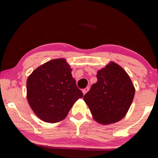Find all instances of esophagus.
<instances>
[{"label": "esophagus", "instance_id": "1", "mask_svg": "<svg viewBox=\"0 0 158 158\" xmlns=\"http://www.w3.org/2000/svg\"><path fill=\"white\" fill-rule=\"evenodd\" d=\"M88 90H89V88H88H88H85V89H83V90H82V93H83V94H84V95H85V94L88 93Z\"/></svg>", "mask_w": 158, "mask_h": 158}]
</instances>
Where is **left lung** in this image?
<instances>
[{
    "label": "left lung",
    "instance_id": "8db88e82",
    "mask_svg": "<svg viewBox=\"0 0 158 158\" xmlns=\"http://www.w3.org/2000/svg\"><path fill=\"white\" fill-rule=\"evenodd\" d=\"M97 77V83L84 96V101L97 123L109 125L119 122L126 115L135 97L131 79L114 61L98 70Z\"/></svg>",
    "mask_w": 158,
    "mask_h": 158
}]
</instances>
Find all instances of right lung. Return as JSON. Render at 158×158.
Segmentation results:
<instances>
[{
    "label": "right lung",
    "instance_id": "add662e5",
    "mask_svg": "<svg viewBox=\"0 0 158 158\" xmlns=\"http://www.w3.org/2000/svg\"><path fill=\"white\" fill-rule=\"evenodd\" d=\"M71 72L70 64L61 58L41 64L27 78V101L44 122L63 120L74 103L83 97Z\"/></svg>",
    "mask_w": 158,
    "mask_h": 158
}]
</instances>
